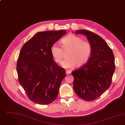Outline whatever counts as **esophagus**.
I'll use <instances>...</instances> for the list:
<instances>
[{
    "mask_svg": "<svg viewBox=\"0 0 125 125\" xmlns=\"http://www.w3.org/2000/svg\"><path fill=\"white\" fill-rule=\"evenodd\" d=\"M71 73V71H66V74H67V75H69V74H70V73Z\"/></svg>",
    "mask_w": 125,
    "mask_h": 125,
    "instance_id": "1",
    "label": "esophagus"
}]
</instances>
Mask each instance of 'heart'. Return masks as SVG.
I'll list each match as a JSON object with an SVG mask.
<instances>
[{
  "label": "heart",
  "instance_id": "heart-1",
  "mask_svg": "<svg viewBox=\"0 0 125 125\" xmlns=\"http://www.w3.org/2000/svg\"><path fill=\"white\" fill-rule=\"evenodd\" d=\"M61 47L56 43L51 48V53L54 61L60 63L64 52H67V58L63 60L61 65L66 69L73 68L76 66L81 67L88 61L92 51L91 43L74 34H70L61 41Z\"/></svg>",
  "mask_w": 125,
  "mask_h": 125
}]
</instances>
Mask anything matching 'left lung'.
Wrapping results in <instances>:
<instances>
[{
	"instance_id": "1",
	"label": "left lung",
	"mask_w": 125,
	"mask_h": 125,
	"mask_svg": "<svg viewBox=\"0 0 125 125\" xmlns=\"http://www.w3.org/2000/svg\"><path fill=\"white\" fill-rule=\"evenodd\" d=\"M75 33L87 36L92 51L87 63L72 73L73 89L83 100H94L111 85L115 67L114 54L106 42L95 33L84 29Z\"/></svg>"
}]
</instances>
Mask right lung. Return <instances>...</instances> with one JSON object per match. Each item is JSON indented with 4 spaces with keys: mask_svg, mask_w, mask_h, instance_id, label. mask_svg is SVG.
I'll list each match as a JSON object with an SVG mask.
<instances>
[{
    "mask_svg": "<svg viewBox=\"0 0 125 125\" xmlns=\"http://www.w3.org/2000/svg\"><path fill=\"white\" fill-rule=\"evenodd\" d=\"M66 33L63 30L38 32L21 48L16 67L18 81L34 102L49 104L57 97L66 74L53 60L51 48Z\"/></svg>",
    "mask_w": 125,
    "mask_h": 125,
    "instance_id": "obj_1",
    "label": "right lung"
}]
</instances>
